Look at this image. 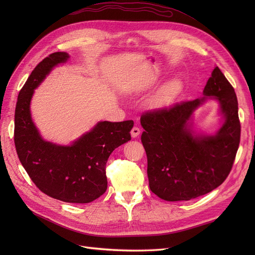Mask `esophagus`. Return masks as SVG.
<instances>
[{"label":"esophagus","instance_id":"34e87169","mask_svg":"<svg viewBox=\"0 0 255 255\" xmlns=\"http://www.w3.org/2000/svg\"><path fill=\"white\" fill-rule=\"evenodd\" d=\"M139 134H140V128L137 127H134L132 128V130H130V136H132L133 138H136L137 136H139Z\"/></svg>","mask_w":255,"mask_h":255}]
</instances>
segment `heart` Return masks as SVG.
Masks as SVG:
<instances>
[{
	"instance_id": "b5f03b06",
	"label": "heart",
	"mask_w": 255,
	"mask_h": 255,
	"mask_svg": "<svg viewBox=\"0 0 255 255\" xmlns=\"http://www.w3.org/2000/svg\"><path fill=\"white\" fill-rule=\"evenodd\" d=\"M183 89V83L179 78H173L165 82L157 89L155 95L153 96L151 100V105L153 107H165L171 104L174 100L181 94Z\"/></svg>"
}]
</instances>
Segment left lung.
Wrapping results in <instances>:
<instances>
[{"label":"left lung","instance_id":"left-lung-1","mask_svg":"<svg viewBox=\"0 0 255 255\" xmlns=\"http://www.w3.org/2000/svg\"><path fill=\"white\" fill-rule=\"evenodd\" d=\"M210 99L220 104L222 127L197 131L192 117ZM149 186L165 201H188L217 188L232 169L241 139L238 103L232 85L216 66L203 97L140 118Z\"/></svg>","mask_w":255,"mask_h":255}]
</instances>
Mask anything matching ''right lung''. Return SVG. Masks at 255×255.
Returning a JSON list of instances; mask_svg holds the SVG:
<instances>
[{
  "label": "right lung",
  "instance_id": "right-lung-1",
  "mask_svg": "<svg viewBox=\"0 0 255 255\" xmlns=\"http://www.w3.org/2000/svg\"><path fill=\"white\" fill-rule=\"evenodd\" d=\"M70 55L55 52L30 73L18 96L14 113V144L22 166L43 194L68 203H89L107 188L105 167L112 152L130 140L132 120L99 121L70 144L42 138L30 114L35 89Z\"/></svg>",
  "mask_w": 255,
  "mask_h": 255
}]
</instances>
